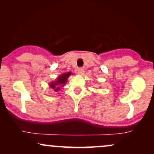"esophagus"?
<instances>
[{
    "label": "esophagus",
    "mask_w": 154,
    "mask_h": 154,
    "mask_svg": "<svg viewBox=\"0 0 154 154\" xmlns=\"http://www.w3.org/2000/svg\"><path fill=\"white\" fill-rule=\"evenodd\" d=\"M84 72L85 69L83 67H79V68H78V69H77V72H78V74H79V75H82L84 73Z\"/></svg>",
    "instance_id": "esophagus-1"
}]
</instances>
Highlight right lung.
Segmentation results:
<instances>
[{"label":"right lung","mask_w":154,"mask_h":154,"mask_svg":"<svg viewBox=\"0 0 154 154\" xmlns=\"http://www.w3.org/2000/svg\"><path fill=\"white\" fill-rule=\"evenodd\" d=\"M71 75L70 72H67V73L63 74V75H60L58 77L55 82H52L50 84V87L52 89H54L56 92H58L59 91L60 87H63L64 86V84L66 82L67 79H68L69 76Z\"/></svg>","instance_id":"1"}]
</instances>
